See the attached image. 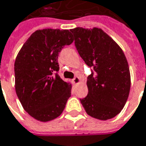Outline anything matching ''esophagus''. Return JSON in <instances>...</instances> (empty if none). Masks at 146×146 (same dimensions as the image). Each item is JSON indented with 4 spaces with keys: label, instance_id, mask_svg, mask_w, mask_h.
<instances>
[{
    "label": "esophagus",
    "instance_id": "esophagus-1",
    "mask_svg": "<svg viewBox=\"0 0 146 146\" xmlns=\"http://www.w3.org/2000/svg\"><path fill=\"white\" fill-rule=\"evenodd\" d=\"M73 82L74 84H78L80 82V78L78 76H76V77L73 79Z\"/></svg>",
    "mask_w": 146,
    "mask_h": 146
}]
</instances>
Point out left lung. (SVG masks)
<instances>
[{"label": "left lung", "instance_id": "left-lung-1", "mask_svg": "<svg viewBox=\"0 0 146 146\" xmlns=\"http://www.w3.org/2000/svg\"><path fill=\"white\" fill-rule=\"evenodd\" d=\"M70 31L78 54L93 69L87 77L88 94L80 101L92 117L113 118L123 109L130 92V70L123 51L102 29Z\"/></svg>", "mask_w": 146, "mask_h": 146}]
</instances>
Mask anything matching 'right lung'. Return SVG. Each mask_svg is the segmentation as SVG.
<instances>
[{"mask_svg": "<svg viewBox=\"0 0 146 146\" xmlns=\"http://www.w3.org/2000/svg\"><path fill=\"white\" fill-rule=\"evenodd\" d=\"M73 41L68 30H36L23 44L15 62V91L23 108L41 122L64 111L72 85L60 78L58 56Z\"/></svg>", "mask_w": 146, "mask_h": 146, "instance_id": "1", "label": "right lung"}]
</instances>
